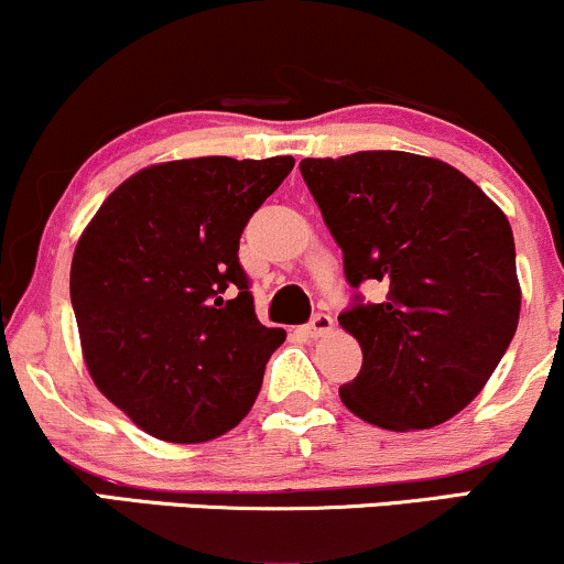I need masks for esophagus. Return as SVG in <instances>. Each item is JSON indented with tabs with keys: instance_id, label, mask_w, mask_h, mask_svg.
Masks as SVG:
<instances>
[{
	"instance_id": "obj_1",
	"label": "esophagus",
	"mask_w": 564,
	"mask_h": 564,
	"mask_svg": "<svg viewBox=\"0 0 564 564\" xmlns=\"http://www.w3.org/2000/svg\"><path fill=\"white\" fill-rule=\"evenodd\" d=\"M304 332H307V336H313V339L332 334L334 332V318L328 313L313 315V321H310L307 326H304Z\"/></svg>"
}]
</instances>
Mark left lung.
<instances>
[{
    "label": "left lung",
    "mask_w": 564,
    "mask_h": 564,
    "mask_svg": "<svg viewBox=\"0 0 564 564\" xmlns=\"http://www.w3.org/2000/svg\"><path fill=\"white\" fill-rule=\"evenodd\" d=\"M345 254V278L384 283L339 315L364 366L339 398L381 430H430L480 394L520 321L509 219L467 174L403 151L302 159Z\"/></svg>",
    "instance_id": "1"
}]
</instances>
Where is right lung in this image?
Here are the masks:
<instances>
[{"instance_id":"add662e5","label":"right lung","mask_w":564,"mask_h":564,"mask_svg":"<svg viewBox=\"0 0 564 564\" xmlns=\"http://www.w3.org/2000/svg\"><path fill=\"white\" fill-rule=\"evenodd\" d=\"M291 156L148 166L102 200L70 262V304L97 390L148 435L206 443L260 394L286 339L262 326L238 243Z\"/></svg>"}]
</instances>
